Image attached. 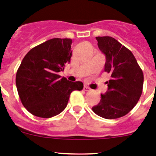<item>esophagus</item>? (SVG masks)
<instances>
[{"label": "esophagus", "instance_id": "34e87169", "mask_svg": "<svg viewBox=\"0 0 156 156\" xmlns=\"http://www.w3.org/2000/svg\"><path fill=\"white\" fill-rule=\"evenodd\" d=\"M83 90L84 91H90V90H91V89L90 87H88L87 86H84L83 87Z\"/></svg>", "mask_w": 156, "mask_h": 156}]
</instances>
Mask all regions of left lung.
<instances>
[{
  "instance_id": "1",
  "label": "left lung",
  "mask_w": 156,
  "mask_h": 156,
  "mask_svg": "<svg viewBox=\"0 0 156 156\" xmlns=\"http://www.w3.org/2000/svg\"><path fill=\"white\" fill-rule=\"evenodd\" d=\"M105 54V72L111 73L108 90L92 110L105 119L120 118L131 111L142 93L144 74L132 52L112 37H97Z\"/></svg>"
}]
</instances>
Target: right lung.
<instances>
[{
    "label": "right lung",
    "mask_w": 156,
    "mask_h": 156,
    "mask_svg": "<svg viewBox=\"0 0 156 156\" xmlns=\"http://www.w3.org/2000/svg\"><path fill=\"white\" fill-rule=\"evenodd\" d=\"M72 40L53 38L26 55L16 73V87L25 108L34 115L51 118L66 108L72 91L81 90L80 81L58 75L72 56Z\"/></svg>",
    "instance_id": "right-lung-1"
}]
</instances>
